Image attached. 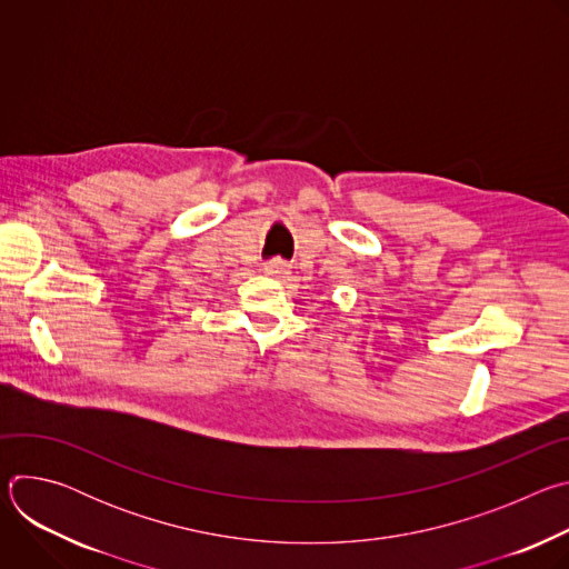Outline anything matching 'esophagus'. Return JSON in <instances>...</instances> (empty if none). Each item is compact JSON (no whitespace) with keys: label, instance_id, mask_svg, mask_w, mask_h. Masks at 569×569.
Wrapping results in <instances>:
<instances>
[{"label":"esophagus","instance_id":"1","mask_svg":"<svg viewBox=\"0 0 569 569\" xmlns=\"http://www.w3.org/2000/svg\"><path fill=\"white\" fill-rule=\"evenodd\" d=\"M263 272H266L268 277H274V279H283V277H288V274H290V263H286V261H281V259H277V261H270V263H266Z\"/></svg>","mask_w":569,"mask_h":569}]
</instances>
